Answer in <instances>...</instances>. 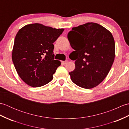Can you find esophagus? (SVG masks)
Here are the masks:
<instances>
[{
	"instance_id": "esophagus-1",
	"label": "esophagus",
	"mask_w": 129,
	"mask_h": 129,
	"mask_svg": "<svg viewBox=\"0 0 129 129\" xmlns=\"http://www.w3.org/2000/svg\"><path fill=\"white\" fill-rule=\"evenodd\" d=\"M67 62H68V61H67V60H66V61H61L62 64H63V65L66 64Z\"/></svg>"
}]
</instances>
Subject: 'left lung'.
<instances>
[{
	"mask_svg": "<svg viewBox=\"0 0 129 129\" xmlns=\"http://www.w3.org/2000/svg\"><path fill=\"white\" fill-rule=\"evenodd\" d=\"M75 51L70 54L75 60V68L69 73L74 83L91 89L102 82L113 65L115 44L108 30L95 23H87L72 28L68 34Z\"/></svg>",
	"mask_w": 129,
	"mask_h": 129,
	"instance_id": "obj_1",
	"label": "left lung"
}]
</instances>
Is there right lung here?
<instances>
[{"label": "right lung", "instance_id": "add662e5", "mask_svg": "<svg viewBox=\"0 0 129 129\" xmlns=\"http://www.w3.org/2000/svg\"><path fill=\"white\" fill-rule=\"evenodd\" d=\"M64 29L35 23L23 27L16 34L12 60L19 76L28 85L40 87L49 83L61 62L54 60V42Z\"/></svg>", "mask_w": 129, "mask_h": 129}]
</instances>
